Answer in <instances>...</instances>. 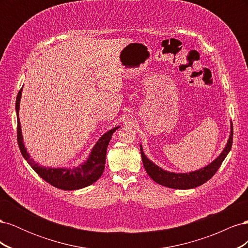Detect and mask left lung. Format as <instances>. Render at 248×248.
<instances>
[{
	"label": "left lung",
	"mask_w": 248,
	"mask_h": 248,
	"mask_svg": "<svg viewBox=\"0 0 248 248\" xmlns=\"http://www.w3.org/2000/svg\"><path fill=\"white\" fill-rule=\"evenodd\" d=\"M232 144V124H231V133L227 142V146L223 149V151L220 153V155L211 163L208 164L207 167L200 169L198 170L190 171V172H170V171L162 170L158 166H156V164L153 163L151 160L148 159V157L145 155L144 151H142L141 145H140V155H141L142 163H144V168L147 171V174L152 178L153 181L162 186L169 187V188L190 189L206 183L208 180H210L215 175L217 170L220 168L222 161L231 151Z\"/></svg>",
	"instance_id": "obj_1"
}]
</instances>
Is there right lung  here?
I'll return each instance as SVG.
<instances>
[{"label": "right lung", "mask_w": 248, "mask_h": 248, "mask_svg": "<svg viewBox=\"0 0 248 248\" xmlns=\"http://www.w3.org/2000/svg\"><path fill=\"white\" fill-rule=\"evenodd\" d=\"M21 91L22 88L17 94L16 102V109L17 116V141L20 152L30 166L32 167V169L44 180V181H46L47 183L57 187L59 189L77 190L84 188V187H87L96 182L97 180L101 177L104 170L107 149L109 144L111 136L120 126H117L115 128H112L103 134V136L98 140V141L96 142V145L93 147L91 154L89 155L87 161L79 164V167H77L74 169H51L41 167L38 163H36L32 158H30V154L27 152L24 141H22V134L18 117Z\"/></svg>", "instance_id": "1"}]
</instances>
